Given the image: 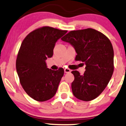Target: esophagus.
Returning <instances> with one entry per match:
<instances>
[{"mask_svg": "<svg viewBox=\"0 0 126 126\" xmlns=\"http://www.w3.org/2000/svg\"><path fill=\"white\" fill-rule=\"evenodd\" d=\"M64 72L66 73V74H67V73H70V72H71V70L68 68H65L64 69Z\"/></svg>", "mask_w": 126, "mask_h": 126, "instance_id": "obj_1", "label": "esophagus"}]
</instances>
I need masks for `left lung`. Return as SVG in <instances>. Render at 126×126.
Segmentation results:
<instances>
[{
    "label": "left lung",
    "mask_w": 126,
    "mask_h": 126,
    "mask_svg": "<svg viewBox=\"0 0 126 126\" xmlns=\"http://www.w3.org/2000/svg\"><path fill=\"white\" fill-rule=\"evenodd\" d=\"M61 39L74 46L77 53L75 60L86 65L83 75L77 70L72 72L75 77L73 94L83 101L96 99L105 89L114 72V49L110 40L91 28L70 31Z\"/></svg>",
    "instance_id": "8db88e82"
}]
</instances>
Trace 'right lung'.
Here are the masks:
<instances>
[{
	"mask_svg": "<svg viewBox=\"0 0 126 126\" xmlns=\"http://www.w3.org/2000/svg\"><path fill=\"white\" fill-rule=\"evenodd\" d=\"M67 32L44 26L29 33L21 43L16 60V72L22 87L36 101H46L56 94L64 69L47 68L45 60L52 56L57 41Z\"/></svg>",
	"mask_w": 126,
	"mask_h": 126,
	"instance_id": "obj_1",
	"label": "right lung"
}]
</instances>
